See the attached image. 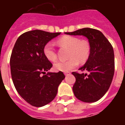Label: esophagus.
Instances as JSON below:
<instances>
[{
	"label": "esophagus",
	"instance_id": "34e87169",
	"mask_svg": "<svg viewBox=\"0 0 125 125\" xmlns=\"http://www.w3.org/2000/svg\"><path fill=\"white\" fill-rule=\"evenodd\" d=\"M70 73H69V72H66V73H64V74H65V76H68V75H69L70 74Z\"/></svg>",
	"mask_w": 125,
	"mask_h": 125
}]
</instances>
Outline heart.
<instances>
[{
    "label": "heart",
    "mask_w": 125,
    "mask_h": 125,
    "mask_svg": "<svg viewBox=\"0 0 125 125\" xmlns=\"http://www.w3.org/2000/svg\"><path fill=\"white\" fill-rule=\"evenodd\" d=\"M57 44L69 49L68 57L66 61H58L54 64V68L57 71L69 72L78 66L79 62L84 63L89 58L90 54V46L86 41H81L78 37L72 36H64L59 38ZM44 54L46 57L51 62L57 59L54 45L47 43L44 47Z\"/></svg>",
    "instance_id": "heart-1"
}]
</instances>
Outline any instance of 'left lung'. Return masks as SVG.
I'll use <instances>...</instances> for the list:
<instances>
[{
    "mask_svg": "<svg viewBox=\"0 0 125 125\" xmlns=\"http://www.w3.org/2000/svg\"><path fill=\"white\" fill-rule=\"evenodd\" d=\"M65 34L88 38L90 54L85 64L79 69L88 73H72L76 78L73 90L80 101L96 102L105 94L112 82L115 72L113 48L103 34L94 29L83 28Z\"/></svg>",
    "mask_w": 125,
    "mask_h": 125,
    "instance_id": "8db88e82",
    "label": "left lung"
}]
</instances>
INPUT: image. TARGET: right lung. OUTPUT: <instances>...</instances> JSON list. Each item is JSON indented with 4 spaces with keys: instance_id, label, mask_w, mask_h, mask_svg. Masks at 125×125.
<instances>
[{
    "instance_id": "obj_1",
    "label": "right lung",
    "mask_w": 125,
    "mask_h": 125,
    "mask_svg": "<svg viewBox=\"0 0 125 125\" xmlns=\"http://www.w3.org/2000/svg\"><path fill=\"white\" fill-rule=\"evenodd\" d=\"M60 34L34 30L21 35L15 43L10 59L12 79L20 96L32 106L41 107L51 102L65 78L61 71L42 75L52 66L44 47Z\"/></svg>"
}]
</instances>
